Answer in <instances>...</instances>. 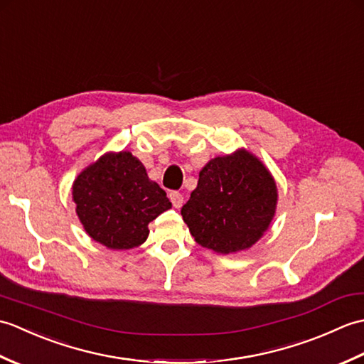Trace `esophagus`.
Returning <instances> with one entry per match:
<instances>
[{
	"label": "esophagus",
	"instance_id": "esophagus-1",
	"mask_svg": "<svg viewBox=\"0 0 364 364\" xmlns=\"http://www.w3.org/2000/svg\"><path fill=\"white\" fill-rule=\"evenodd\" d=\"M168 197H170V200H172V205H173L175 208H181V206H183L184 197H183V194H180V192H178V191H172V192H170Z\"/></svg>",
	"mask_w": 364,
	"mask_h": 364
}]
</instances>
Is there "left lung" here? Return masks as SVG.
Masks as SVG:
<instances>
[{"instance_id":"obj_1","label":"left lung","mask_w":364,"mask_h":364,"mask_svg":"<svg viewBox=\"0 0 364 364\" xmlns=\"http://www.w3.org/2000/svg\"><path fill=\"white\" fill-rule=\"evenodd\" d=\"M272 175L245 150L211 159L181 208L196 242L218 253L252 247L272 220L277 206Z\"/></svg>"}]
</instances>
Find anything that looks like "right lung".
Segmentation results:
<instances>
[{
	"label": "right lung",
	"mask_w": 364,
	"mask_h": 364,
	"mask_svg": "<svg viewBox=\"0 0 364 364\" xmlns=\"http://www.w3.org/2000/svg\"><path fill=\"white\" fill-rule=\"evenodd\" d=\"M73 200L89 236L114 250L145 242L149 223L172 208L129 151L107 153L82 170L73 183Z\"/></svg>",
	"instance_id": "1"
}]
</instances>
